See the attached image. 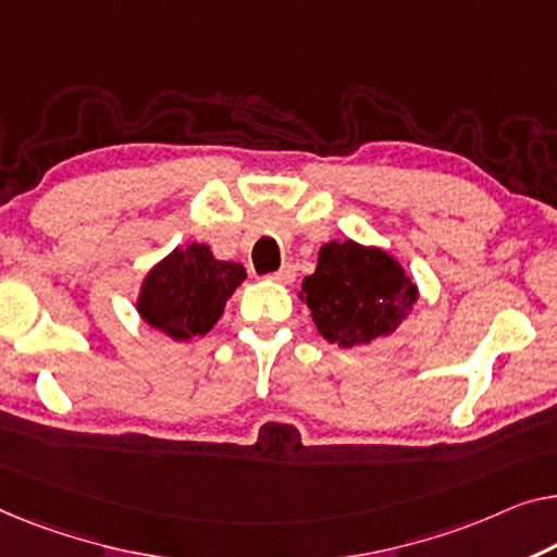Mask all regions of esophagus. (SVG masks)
<instances>
[{
  "label": "esophagus",
  "instance_id": "obj_1",
  "mask_svg": "<svg viewBox=\"0 0 557 557\" xmlns=\"http://www.w3.org/2000/svg\"><path fill=\"white\" fill-rule=\"evenodd\" d=\"M270 280L280 282V285H289V282L295 280V264H282V268L275 272V275H270Z\"/></svg>",
  "mask_w": 557,
  "mask_h": 557
}]
</instances>
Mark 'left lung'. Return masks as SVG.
<instances>
[{
  "mask_svg": "<svg viewBox=\"0 0 557 557\" xmlns=\"http://www.w3.org/2000/svg\"><path fill=\"white\" fill-rule=\"evenodd\" d=\"M297 297L327 343L355 347L393 335L418 305L420 289L383 247L332 239L320 247L318 268Z\"/></svg>",
  "mask_w": 557,
  "mask_h": 557,
  "instance_id": "1",
  "label": "left lung"
}]
</instances>
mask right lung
Returning <instances> with one entry per match:
<instances>
[{
  "mask_svg": "<svg viewBox=\"0 0 557 557\" xmlns=\"http://www.w3.org/2000/svg\"><path fill=\"white\" fill-rule=\"evenodd\" d=\"M247 280L239 262L218 260L210 245L193 243L152 264L139 285L137 312L174 343L202 337L222 318L232 293Z\"/></svg>",
  "mask_w": 557,
  "mask_h": 557,
  "instance_id": "obj_1",
  "label": "right lung"
}]
</instances>
